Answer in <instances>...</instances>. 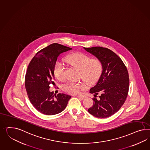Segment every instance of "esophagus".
<instances>
[{
	"label": "esophagus",
	"mask_w": 150,
	"mask_h": 150,
	"mask_svg": "<svg viewBox=\"0 0 150 150\" xmlns=\"http://www.w3.org/2000/svg\"><path fill=\"white\" fill-rule=\"evenodd\" d=\"M77 96H78L79 98H80L81 99H82V100L84 99V98H86L85 96H83V95H78Z\"/></svg>",
	"instance_id": "obj_1"
}]
</instances>
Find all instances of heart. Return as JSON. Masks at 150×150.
Listing matches in <instances>:
<instances>
[{
  "label": "heart",
  "instance_id": "heart-1",
  "mask_svg": "<svg viewBox=\"0 0 150 150\" xmlns=\"http://www.w3.org/2000/svg\"><path fill=\"white\" fill-rule=\"evenodd\" d=\"M66 61L69 65L79 69V77L88 85L94 84L101 76L103 70L101 61L98 59H93L89 56L81 52H75L67 56ZM66 67L60 61H57L54 64V73L58 79L64 80L65 78ZM86 86L83 83L69 81L64 84V91L71 94H77L84 89Z\"/></svg>",
  "mask_w": 150,
  "mask_h": 150
}]
</instances>
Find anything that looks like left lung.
Listing matches in <instances>:
<instances>
[{
	"label": "left lung",
	"instance_id": "left-lung-1",
	"mask_svg": "<svg viewBox=\"0 0 150 150\" xmlns=\"http://www.w3.org/2000/svg\"><path fill=\"white\" fill-rule=\"evenodd\" d=\"M86 51L100 60L102 74L97 84L90 89L94 94L93 105L88 109L91 115L100 118L114 115L124 104L128 96L129 78L127 69L121 59L106 47H84ZM100 93L99 100L95 94Z\"/></svg>",
	"mask_w": 150,
	"mask_h": 150
}]
</instances>
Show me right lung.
<instances>
[{
    "instance_id": "1",
    "label": "right lung",
    "mask_w": 150,
    "mask_h": 150,
    "mask_svg": "<svg viewBox=\"0 0 150 150\" xmlns=\"http://www.w3.org/2000/svg\"><path fill=\"white\" fill-rule=\"evenodd\" d=\"M72 49L53 43L39 51L28 66L25 88L31 103L45 115H54L64 111L71 96L64 94L56 95L49 90L54 85V67L60 54Z\"/></svg>"
}]
</instances>
